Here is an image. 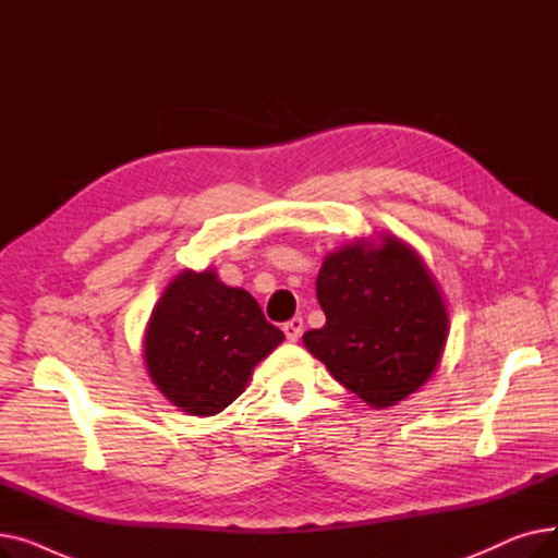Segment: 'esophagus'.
Instances as JSON below:
<instances>
[{
  "instance_id": "1",
  "label": "esophagus",
  "mask_w": 558,
  "mask_h": 558,
  "mask_svg": "<svg viewBox=\"0 0 558 558\" xmlns=\"http://www.w3.org/2000/svg\"><path fill=\"white\" fill-rule=\"evenodd\" d=\"M282 332L289 341H299V337L303 335V318L294 316L291 320H287V324L282 326Z\"/></svg>"
}]
</instances>
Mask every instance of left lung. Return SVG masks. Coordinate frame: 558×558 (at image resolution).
<instances>
[{
    "mask_svg": "<svg viewBox=\"0 0 558 558\" xmlns=\"http://www.w3.org/2000/svg\"><path fill=\"white\" fill-rule=\"evenodd\" d=\"M316 299L326 326L303 343L348 391L375 409L418 391L441 362L448 312L425 262L393 234L324 259Z\"/></svg>",
    "mask_w": 558,
    "mask_h": 558,
    "instance_id": "1",
    "label": "left lung"
}]
</instances>
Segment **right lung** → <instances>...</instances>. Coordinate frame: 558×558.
I'll list each match as a JSON object with an SVG mask.
<instances>
[{"label":"right lung","instance_id":"right-lung-1","mask_svg":"<svg viewBox=\"0 0 558 558\" xmlns=\"http://www.w3.org/2000/svg\"><path fill=\"white\" fill-rule=\"evenodd\" d=\"M284 335L244 289L213 269L181 271L156 303L144 335V364L169 402L215 416L246 389L253 368Z\"/></svg>","mask_w":558,"mask_h":558}]
</instances>
